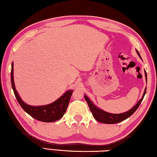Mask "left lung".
Returning a JSON list of instances; mask_svg holds the SVG:
<instances>
[{"label":"left lung","instance_id":"obj_1","mask_svg":"<svg viewBox=\"0 0 157 157\" xmlns=\"http://www.w3.org/2000/svg\"><path fill=\"white\" fill-rule=\"evenodd\" d=\"M136 52H137V55H139L141 59V56L140 54L139 53V52L136 50ZM145 76H146V81L147 82V74L146 72L145 71ZM146 93V87L145 88L144 92L141 98L137 102V104H136L133 107L132 109H130V110L127 111L126 112H124L123 113H119V114H115V113H108V112L105 111L102 109H100L96 106L94 104V102L90 100V99L86 96L84 95L85 99L86 100L89 107H90V109L91 113H92V115L94 117L95 119L98 121L99 122L101 123H104V124H116V123H119L120 122H122V121L125 120L127 118L129 117L131 115L133 114L136 110L138 109L139 106H140L141 101H142L144 99V97L145 96V94Z\"/></svg>","mask_w":157,"mask_h":157}]
</instances>
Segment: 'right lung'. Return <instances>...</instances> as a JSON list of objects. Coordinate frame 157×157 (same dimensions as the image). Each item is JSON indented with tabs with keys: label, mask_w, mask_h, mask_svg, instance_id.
<instances>
[{
	"label": "right lung",
	"mask_w": 157,
	"mask_h": 157,
	"mask_svg": "<svg viewBox=\"0 0 157 157\" xmlns=\"http://www.w3.org/2000/svg\"><path fill=\"white\" fill-rule=\"evenodd\" d=\"M11 81L15 96L24 111L35 119L44 122H55L63 116L67 106L69 105L71 96L73 93V90H67L59 98L51 104L42 106H31L27 105L23 101L15 87L13 80V63H11Z\"/></svg>",
	"instance_id": "add662e5"
}]
</instances>
